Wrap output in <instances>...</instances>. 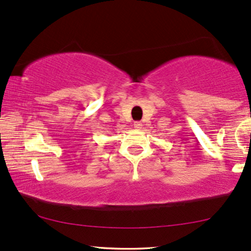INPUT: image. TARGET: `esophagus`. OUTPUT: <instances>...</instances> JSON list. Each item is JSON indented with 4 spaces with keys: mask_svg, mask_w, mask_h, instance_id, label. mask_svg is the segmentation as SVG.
Instances as JSON below:
<instances>
[{
    "mask_svg": "<svg viewBox=\"0 0 251 251\" xmlns=\"http://www.w3.org/2000/svg\"><path fill=\"white\" fill-rule=\"evenodd\" d=\"M133 126H135V129H142L143 128V123L139 122V121H136V122H133Z\"/></svg>",
    "mask_w": 251,
    "mask_h": 251,
    "instance_id": "1",
    "label": "esophagus"
}]
</instances>
